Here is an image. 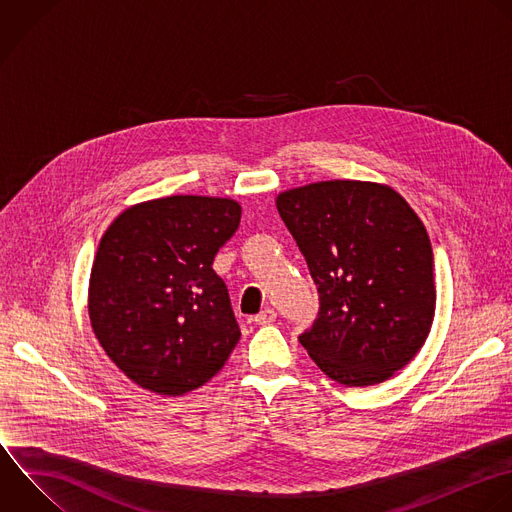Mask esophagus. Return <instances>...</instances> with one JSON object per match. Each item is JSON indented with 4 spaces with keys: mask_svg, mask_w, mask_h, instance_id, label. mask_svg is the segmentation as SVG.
Here are the masks:
<instances>
[{
    "mask_svg": "<svg viewBox=\"0 0 512 512\" xmlns=\"http://www.w3.org/2000/svg\"><path fill=\"white\" fill-rule=\"evenodd\" d=\"M274 320H276V312H274L272 308H264L260 314H256V316H254V322H256V324H260V326L270 324V322H274Z\"/></svg>",
    "mask_w": 512,
    "mask_h": 512,
    "instance_id": "34e87169",
    "label": "esophagus"
}]
</instances>
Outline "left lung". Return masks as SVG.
I'll list each match as a JSON object with an SVG mask.
<instances>
[{
  "mask_svg": "<svg viewBox=\"0 0 512 512\" xmlns=\"http://www.w3.org/2000/svg\"><path fill=\"white\" fill-rule=\"evenodd\" d=\"M280 218L318 286L300 334L316 366L344 386H374L428 338L436 288L428 232L388 184L328 180L280 192Z\"/></svg>",
  "mask_w": 512,
  "mask_h": 512,
  "instance_id": "obj_1",
  "label": "left lung"
}]
</instances>
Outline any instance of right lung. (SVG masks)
<instances>
[{"label": "right lung", "instance_id": "right-lung-1", "mask_svg": "<svg viewBox=\"0 0 512 512\" xmlns=\"http://www.w3.org/2000/svg\"><path fill=\"white\" fill-rule=\"evenodd\" d=\"M232 198L168 196L126 208L104 232L88 286L92 330L140 388L182 396L240 340L216 252L238 230Z\"/></svg>", "mask_w": 512, "mask_h": 512}]
</instances>
